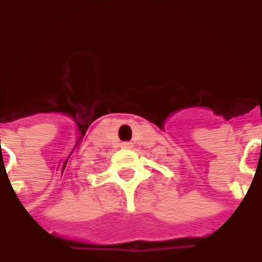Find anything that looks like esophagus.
Listing matches in <instances>:
<instances>
[{
  "instance_id": "1",
  "label": "esophagus",
  "mask_w": 262,
  "mask_h": 262,
  "mask_svg": "<svg viewBox=\"0 0 262 262\" xmlns=\"http://www.w3.org/2000/svg\"><path fill=\"white\" fill-rule=\"evenodd\" d=\"M120 147H122V148H132V147H133V144H132V143H129V142H123L122 144H120Z\"/></svg>"
}]
</instances>
